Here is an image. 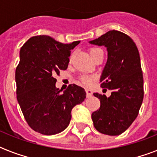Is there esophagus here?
<instances>
[{"instance_id":"34e87169","label":"esophagus","mask_w":157,"mask_h":157,"mask_svg":"<svg viewBox=\"0 0 157 157\" xmlns=\"http://www.w3.org/2000/svg\"><path fill=\"white\" fill-rule=\"evenodd\" d=\"M85 92H86L87 97H91V96L93 95V91L91 90V89H85Z\"/></svg>"}]
</instances>
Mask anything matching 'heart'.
Returning a JSON list of instances; mask_svg holds the SVG:
<instances>
[{
    "mask_svg": "<svg viewBox=\"0 0 157 157\" xmlns=\"http://www.w3.org/2000/svg\"><path fill=\"white\" fill-rule=\"evenodd\" d=\"M102 52V50L101 48H96V47H93V48H91L89 49V54H90V56H92V58L94 59L96 56L98 55L100 52ZM81 83H82L83 85H85V86H89V85H92V83H93V78L92 76H87V75H84V76H81Z\"/></svg>",
    "mask_w": 157,
    "mask_h": 157,
    "instance_id": "1",
    "label": "heart"
}]
</instances>
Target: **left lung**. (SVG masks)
Masks as SVG:
<instances>
[{
	"mask_svg": "<svg viewBox=\"0 0 157 157\" xmlns=\"http://www.w3.org/2000/svg\"><path fill=\"white\" fill-rule=\"evenodd\" d=\"M93 44L107 48L108 60L101 76V87L111 96L93 93L101 106L92 113L95 128L101 133L118 136L128 128L138 116L144 98V79L137 47L130 36L111 30Z\"/></svg>",
	"mask_w": 157,
	"mask_h": 157,
	"instance_id": "1",
	"label": "left lung"
}]
</instances>
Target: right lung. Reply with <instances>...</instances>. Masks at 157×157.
I'll use <instances>...</instances> for the list:
<instances>
[{"label":"right lung","mask_w":157,"mask_h":157,"mask_svg":"<svg viewBox=\"0 0 157 157\" xmlns=\"http://www.w3.org/2000/svg\"><path fill=\"white\" fill-rule=\"evenodd\" d=\"M80 40L63 44L45 35L29 38L20 51L16 68L17 98L32 129L43 135L64 131L75 105L86 98L85 89L72 84L61 93L56 88V75L65 70L71 49Z\"/></svg>","instance_id":"obj_1"}]
</instances>
